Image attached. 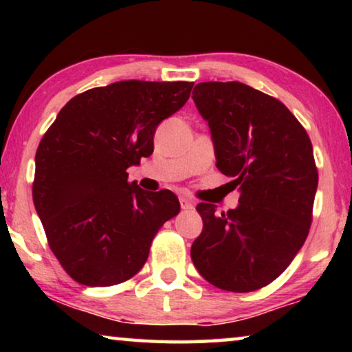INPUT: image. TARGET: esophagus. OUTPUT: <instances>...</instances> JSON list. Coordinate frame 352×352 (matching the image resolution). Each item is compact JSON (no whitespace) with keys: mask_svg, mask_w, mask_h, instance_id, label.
I'll use <instances>...</instances> for the list:
<instances>
[{"mask_svg":"<svg viewBox=\"0 0 352 352\" xmlns=\"http://www.w3.org/2000/svg\"><path fill=\"white\" fill-rule=\"evenodd\" d=\"M179 204H181V208H182V210H186V211L194 210V204H192V200L187 199V197H181Z\"/></svg>","mask_w":352,"mask_h":352,"instance_id":"esophagus-1","label":"esophagus"}]
</instances>
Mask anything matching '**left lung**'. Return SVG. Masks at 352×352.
<instances>
[{"instance_id":"1","label":"left lung","mask_w":352,"mask_h":352,"mask_svg":"<svg viewBox=\"0 0 352 352\" xmlns=\"http://www.w3.org/2000/svg\"><path fill=\"white\" fill-rule=\"evenodd\" d=\"M192 99L208 122L216 166L234 177L235 210L199 204L204 230L190 256L200 276L247 293L280 276L309 234L319 175L306 129L280 100L239 83L206 81Z\"/></svg>"}]
</instances>
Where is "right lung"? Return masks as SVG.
I'll list each match as a JSON object with an SVG mask.
<instances>
[{"instance_id": "add662e5", "label": "right lung", "mask_w": 352, "mask_h": 352, "mask_svg": "<svg viewBox=\"0 0 352 352\" xmlns=\"http://www.w3.org/2000/svg\"><path fill=\"white\" fill-rule=\"evenodd\" d=\"M189 81H117L67 102L35 155L33 204L60 266L81 285L141 271L158 229L179 213L171 190H142L126 170L152 155L160 122L189 99Z\"/></svg>"}]
</instances>
